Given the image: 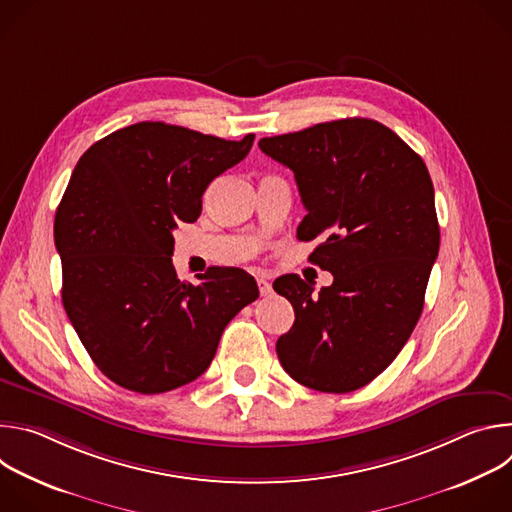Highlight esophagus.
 Returning a JSON list of instances; mask_svg holds the SVG:
<instances>
[{
	"label": "esophagus",
	"mask_w": 512,
	"mask_h": 512,
	"mask_svg": "<svg viewBox=\"0 0 512 512\" xmlns=\"http://www.w3.org/2000/svg\"><path fill=\"white\" fill-rule=\"evenodd\" d=\"M257 285H259V294H261V296H269L271 291H273L271 283H269L267 279H263V277H257Z\"/></svg>",
	"instance_id": "1"
}]
</instances>
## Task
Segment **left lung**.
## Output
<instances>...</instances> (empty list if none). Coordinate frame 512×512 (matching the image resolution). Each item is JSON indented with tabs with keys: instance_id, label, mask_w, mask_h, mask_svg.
<instances>
[{
	"instance_id": "8db88e82",
	"label": "left lung",
	"mask_w": 512,
	"mask_h": 512,
	"mask_svg": "<svg viewBox=\"0 0 512 512\" xmlns=\"http://www.w3.org/2000/svg\"><path fill=\"white\" fill-rule=\"evenodd\" d=\"M259 148L294 172L308 210L298 239L322 237L310 259L334 275L318 294L300 275L273 281L296 312L275 344L279 362L304 387L356 391L389 367L421 316L440 251L429 172L395 131L362 117L263 137Z\"/></svg>"
}]
</instances>
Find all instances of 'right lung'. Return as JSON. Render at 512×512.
I'll return each instance as SVG.
<instances>
[{
	"mask_svg": "<svg viewBox=\"0 0 512 512\" xmlns=\"http://www.w3.org/2000/svg\"><path fill=\"white\" fill-rule=\"evenodd\" d=\"M253 139L141 121L93 143L75 166L54 218L62 304L115 385L156 395L198 379L227 324L257 300L243 269L210 267L192 285L172 265L174 229L196 221L208 184Z\"/></svg>",
	"mask_w": 512,
	"mask_h": 512,
	"instance_id": "1",
	"label": "right lung"
}]
</instances>
